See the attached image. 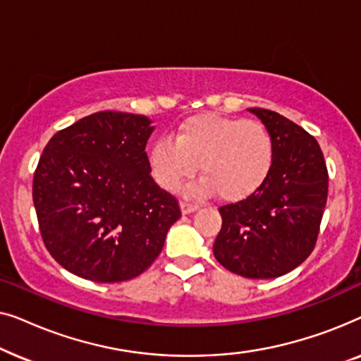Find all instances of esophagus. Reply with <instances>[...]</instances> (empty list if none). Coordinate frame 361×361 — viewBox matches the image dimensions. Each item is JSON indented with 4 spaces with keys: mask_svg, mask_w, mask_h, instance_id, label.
<instances>
[{
    "mask_svg": "<svg viewBox=\"0 0 361 361\" xmlns=\"http://www.w3.org/2000/svg\"><path fill=\"white\" fill-rule=\"evenodd\" d=\"M197 209H199V205L197 204H190V202H180V210L184 215L192 214V212H195Z\"/></svg>",
    "mask_w": 361,
    "mask_h": 361,
    "instance_id": "esophagus-1",
    "label": "esophagus"
}]
</instances>
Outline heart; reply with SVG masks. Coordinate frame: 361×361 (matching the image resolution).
Returning a JSON list of instances; mask_svg holds the SVG:
<instances>
[{
	"instance_id": "obj_1",
	"label": "heart",
	"mask_w": 361,
	"mask_h": 361,
	"mask_svg": "<svg viewBox=\"0 0 361 361\" xmlns=\"http://www.w3.org/2000/svg\"><path fill=\"white\" fill-rule=\"evenodd\" d=\"M274 140L263 123L202 113L179 123L169 137L152 142L147 164L152 179L177 192L197 172L189 194H212L241 200L268 179L274 164Z\"/></svg>"
}]
</instances>
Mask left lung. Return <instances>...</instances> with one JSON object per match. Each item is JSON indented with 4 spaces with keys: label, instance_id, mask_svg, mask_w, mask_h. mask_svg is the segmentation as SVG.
<instances>
[{
    "label": "left lung",
    "instance_id": "obj_1",
    "mask_svg": "<svg viewBox=\"0 0 361 361\" xmlns=\"http://www.w3.org/2000/svg\"><path fill=\"white\" fill-rule=\"evenodd\" d=\"M274 140L268 179L246 199L220 207L219 263L250 279L283 276L307 259L327 204L329 174L314 136L279 113L248 108Z\"/></svg>",
    "mask_w": 361,
    "mask_h": 361
}]
</instances>
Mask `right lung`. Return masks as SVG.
<instances>
[{
    "label": "right lung",
    "instance_id": "right-lung-1",
    "mask_svg": "<svg viewBox=\"0 0 361 361\" xmlns=\"http://www.w3.org/2000/svg\"><path fill=\"white\" fill-rule=\"evenodd\" d=\"M142 115L98 111L57 131L44 147L32 200L44 245L62 268L120 283L154 263L180 219L176 197L149 174Z\"/></svg>",
    "mask_w": 361,
    "mask_h": 361
}]
</instances>
